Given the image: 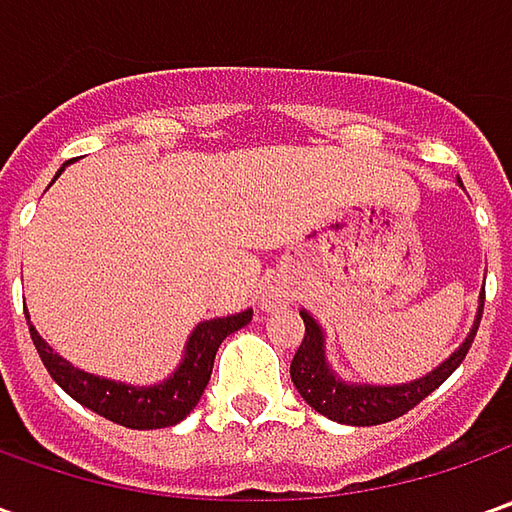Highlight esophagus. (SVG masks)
Wrapping results in <instances>:
<instances>
[{
  "label": "esophagus",
  "mask_w": 512,
  "mask_h": 512,
  "mask_svg": "<svg viewBox=\"0 0 512 512\" xmlns=\"http://www.w3.org/2000/svg\"><path fill=\"white\" fill-rule=\"evenodd\" d=\"M290 302V296H287L285 287L279 285H267L265 293H262V310H276V307H282Z\"/></svg>",
  "instance_id": "1"
}]
</instances>
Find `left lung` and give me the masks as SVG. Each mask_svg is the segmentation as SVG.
Instances as JSON below:
<instances>
[{"mask_svg":"<svg viewBox=\"0 0 512 512\" xmlns=\"http://www.w3.org/2000/svg\"><path fill=\"white\" fill-rule=\"evenodd\" d=\"M482 310L484 293L479 296V310H476V319H473L470 333L464 336V342L439 367L424 373L422 379H413V382L404 384L344 382L342 376L327 362L325 330H322V325L307 310H299L302 319H305V339H302L293 362H290V379L296 384L299 396L316 413H322V416L333 419V422L350 424V427H370V424L393 422V419L404 416L407 410H413L422 399H427L464 362L470 344L476 339L479 322H482Z\"/></svg>","mask_w":512,"mask_h":512,"instance_id":"obj_1","label":"left lung"}]
</instances>
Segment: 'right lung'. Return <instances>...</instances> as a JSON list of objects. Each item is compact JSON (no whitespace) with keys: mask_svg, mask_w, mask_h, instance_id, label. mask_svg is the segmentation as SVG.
<instances>
[{"mask_svg":"<svg viewBox=\"0 0 512 512\" xmlns=\"http://www.w3.org/2000/svg\"><path fill=\"white\" fill-rule=\"evenodd\" d=\"M65 168L68 165H62L56 176H62ZM56 176H53V182H56ZM250 319H253V310L247 307L233 316H216V319L199 322L187 336L182 362L176 364V370L168 379L156 384H125L96 376V373H85V370L73 367L68 359H62L59 353H53V347L36 333V327L30 325V316L28 327L30 339L36 344L42 364L48 367L50 379L59 384L70 399H76L82 407L105 416L110 422L130 427V430H156V427L179 424L199 404L207 382H210L219 344L225 342L233 330L245 327Z\"/></svg>","mask_w":512,"mask_h":512,"instance_id":"obj_1","label":"right lung"}]
</instances>
